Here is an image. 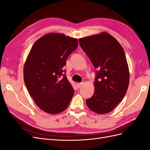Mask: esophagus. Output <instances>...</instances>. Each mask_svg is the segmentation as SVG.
<instances>
[{"mask_svg":"<svg viewBox=\"0 0 150 150\" xmlns=\"http://www.w3.org/2000/svg\"><path fill=\"white\" fill-rule=\"evenodd\" d=\"M82 85H83V83H78L77 84V86H78V87L79 88H80L81 86H82Z\"/></svg>","mask_w":150,"mask_h":150,"instance_id":"obj_1","label":"esophagus"}]
</instances>
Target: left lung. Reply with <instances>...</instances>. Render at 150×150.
Segmentation results:
<instances>
[{
    "label": "left lung",
    "instance_id": "obj_1",
    "mask_svg": "<svg viewBox=\"0 0 150 150\" xmlns=\"http://www.w3.org/2000/svg\"><path fill=\"white\" fill-rule=\"evenodd\" d=\"M80 46L95 68V91L86 99L91 110L106 114L117 106L128 89L129 72L123 48L117 40L107 33L79 39Z\"/></svg>",
    "mask_w": 150,
    "mask_h": 150
}]
</instances>
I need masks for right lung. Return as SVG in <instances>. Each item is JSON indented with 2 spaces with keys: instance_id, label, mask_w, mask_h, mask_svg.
<instances>
[{
  "instance_id": "1",
  "label": "right lung",
  "mask_w": 150,
  "mask_h": 150,
  "mask_svg": "<svg viewBox=\"0 0 150 150\" xmlns=\"http://www.w3.org/2000/svg\"><path fill=\"white\" fill-rule=\"evenodd\" d=\"M78 46L76 38L47 34L34 44L27 57L24 66L26 88L36 105L49 114L64 111L73 96L74 90L62 68Z\"/></svg>"
}]
</instances>
